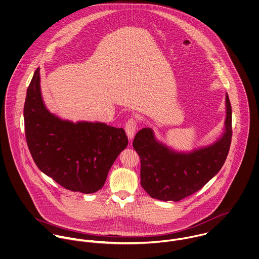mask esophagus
I'll list each match as a JSON object with an SVG mask.
<instances>
[{
    "instance_id": "1",
    "label": "esophagus",
    "mask_w": 259,
    "mask_h": 259,
    "mask_svg": "<svg viewBox=\"0 0 259 259\" xmlns=\"http://www.w3.org/2000/svg\"><path fill=\"white\" fill-rule=\"evenodd\" d=\"M125 129H126V133H127V136H128V139L130 141H132V139L134 138V135H135V132H136V129H137V123H136V120L131 118L127 121L126 123V126H125Z\"/></svg>"
}]
</instances>
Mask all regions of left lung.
Returning a JSON list of instances; mask_svg holds the SVG:
<instances>
[{
	"label": "left lung",
	"instance_id": "left-lung-1",
	"mask_svg": "<svg viewBox=\"0 0 259 259\" xmlns=\"http://www.w3.org/2000/svg\"><path fill=\"white\" fill-rule=\"evenodd\" d=\"M225 121L221 136L212 144L191 151H177L156 138L151 128L140 130L133 147L141 159V185L152 197L179 201L211 180L223 166L231 144L232 111L225 94Z\"/></svg>",
	"mask_w": 259,
	"mask_h": 259
}]
</instances>
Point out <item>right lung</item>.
Wrapping results in <instances>:
<instances>
[{
  "label": "right lung",
  "instance_id": "obj_1",
  "mask_svg": "<svg viewBox=\"0 0 259 259\" xmlns=\"http://www.w3.org/2000/svg\"><path fill=\"white\" fill-rule=\"evenodd\" d=\"M26 140L36 165L64 188L85 194L103 187L116 158L128 145L123 128L61 119L43 101L38 68L24 106Z\"/></svg>",
  "mask_w": 259,
  "mask_h": 259
}]
</instances>
